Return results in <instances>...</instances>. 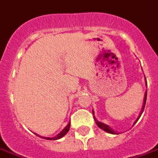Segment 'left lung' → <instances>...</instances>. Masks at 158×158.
<instances>
[{
  "label": "left lung",
  "instance_id": "obj_1",
  "mask_svg": "<svg viewBox=\"0 0 158 158\" xmlns=\"http://www.w3.org/2000/svg\"><path fill=\"white\" fill-rule=\"evenodd\" d=\"M146 84H147V81H146ZM146 100H147V91L146 93H145V95H144V101H143V108H142V110H141L140 114H139V116L138 117V118L136 119V121L134 122V123L133 124H135L136 123H137V121H138V119H139V118L141 117V115H142V114H143V110H144V108H145V104H146ZM93 114H94V111H93ZM94 118L95 119V123H97V125H98V127H99V128H101V129H103V131H105V132H108V133H111V134H118L115 131H114L113 128H111V127H109L108 125L107 124H104V123H103L101 122H98V120H96V118H95V117H94Z\"/></svg>",
  "mask_w": 158,
  "mask_h": 158
}]
</instances>
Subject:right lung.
Masks as SVG:
<instances>
[{
	"instance_id": "obj_1",
	"label": "right lung",
	"mask_w": 158,
	"mask_h": 158,
	"mask_svg": "<svg viewBox=\"0 0 158 158\" xmlns=\"http://www.w3.org/2000/svg\"><path fill=\"white\" fill-rule=\"evenodd\" d=\"M69 127H70V123H69L68 125H67V126H66V127H64V129L62 130L59 134H58V135H56L55 137H54V138H44V137H42V138H44V139H47V140H57V139H60V138H63L64 136L65 135L66 133L69 132ZM35 134H36V133H35ZM36 135H37V134H36Z\"/></svg>"
}]
</instances>
